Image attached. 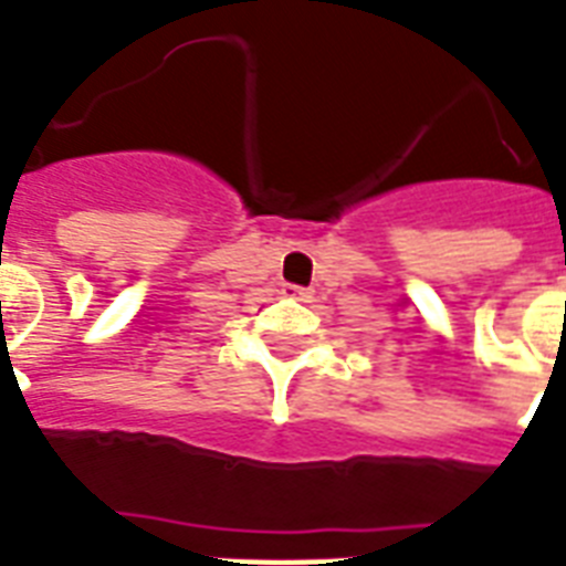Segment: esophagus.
I'll return each instance as SVG.
<instances>
[{
  "instance_id": "34e87169",
  "label": "esophagus",
  "mask_w": 566,
  "mask_h": 566,
  "mask_svg": "<svg viewBox=\"0 0 566 566\" xmlns=\"http://www.w3.org/2000/svg\"><path fill=\"white\" fill-rule=\"evenodd\" d=\"M284 293H287V296H293V300H308V291H305V287H300V284H284Z\"/></svg>"
}]
</instances>
